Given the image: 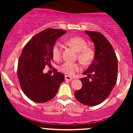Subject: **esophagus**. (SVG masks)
Returning a JSON list of instances; mask_svg holds the SVG:
<instances>
[{
	"label": "esophagus",
	"instance_id": "34e87169",
	"mask_svg": "<svg viewBox=\"0 0 133 133\" xmlns=\"http://www.w3.org/2000/svg\"><path fill=\"white\" fill-rule=\"evenodd\" d=\"M65 80H68V81H71V80H73V78L71 77V76H68V75H66V76H65Z\"/></svg>",
	"mask_w": 133,
	"mask_h": 133
}]
</instances>
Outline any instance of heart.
<instances>
[{
    "mask_svg": "<svg viewBox=\"0 0 133 133\" xmlns=\"http://www.w3.org/2000/svg\"><path fill=\"white\" fill-rule=\"evenodd\" d=\"M69 45L73 48L76 51L78 52V57L81 62L84 63H88L90 61L93 56L92 51L88 48L86 42L80 37H73L68 41ZM62 47L59 43L54 44L52 48V55L55 60H58L61 57ZM80 69V66L78 64L66 62L64 63L60 67V70L62 73L70 76H73L75 73Z\"/></svg>",
    "mask_w": 133,
    "mask_h": 133,
    "instance_id": "1",
    "label": "heart"
}]
</instances>
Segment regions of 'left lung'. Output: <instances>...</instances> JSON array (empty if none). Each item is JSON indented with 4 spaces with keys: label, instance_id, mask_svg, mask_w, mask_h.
<instances>
[{
    "label": "left lung",
    "instance_id": "obj_1",
    "mask_svg": "<svg viewBox=\"0 0 133 133\" xmlns=\"http://www.w3.org/2000/svg\"><path fill=\"white\" fill-rule=\"evenodd\" d=\"M85 33L93 42L95 56L92 64L83 73L88 78L80 79L82 88L75 92V96L84 105L95 106L104 102L115 87L118 60L112 45L102 34L91 31H85Z\"/></svg>",
    "mask_w": 133,
    "mask_h": 133
}]
</instances>
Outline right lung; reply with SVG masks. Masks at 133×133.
<instances>
[{
    "label": "right lung",
    "mask_w": 133,
    "mask_h": 133,
    "mask_svg": "<svg viewBox=\"0 0 133 133\" xmlns=\"http://www.w3.org/2000/svg\"><path fill=\"white\" fill-rule=\"evenodd\" d=\"M65 33L66 31L62 29H44L35 35L22 50L18 60V81L24 93L35 102L44 103L53 98L65 79L57 71L52 76L43 72L45 65H51L53 45Z\"/></svg>",
    "instance_id": "add662e5"
}]
</instances>
